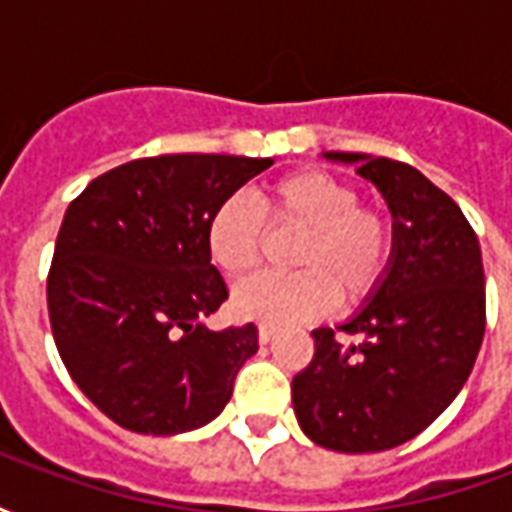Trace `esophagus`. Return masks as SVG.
I'll use <instances>...</instances> for the list:
<instances>
[{"instance_id":"esophagus-1","label":"esophagus","mask_w":512,"mask_h":512,"mask_svg":"<svg viewBox=\"0 0 512 512\" xmlns=\"http://www.w3.org/2000/svg\"><path fill=\"white\" fill-rule=\"evenodd\" d=\"M274 334H277V329H274V326H266V323H263V326L257 329V340H260V343H263V345H268V343H271V340H274Z\"/></svg>"}]
</instances>
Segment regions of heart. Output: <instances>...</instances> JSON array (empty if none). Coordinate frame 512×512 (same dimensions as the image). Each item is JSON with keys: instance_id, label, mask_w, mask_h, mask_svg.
Here are the masks:
<instances>
[{"instance_id": "1", "label": "heart", "mask_w": 512, "mask_h": 512, "mask_svg": "<svg viewBox=\"0 0 512 512\" xmlns=\"http://www.w3.org/2000/svg\"><path fill=\"white\" fill-rule=\"evenodd\" d=\"M301 235L293 246L290 277H257L238 285L233 312L268 326L312 321L343 304L367 299L384 279L392 257V222L384 211L359 205L351 183L318 169L290 172L271 183L260 211L244 194L224 197L208 216L205 246L227 277H244L266 255L268 231Z\"/></svg>"}]
</instances>
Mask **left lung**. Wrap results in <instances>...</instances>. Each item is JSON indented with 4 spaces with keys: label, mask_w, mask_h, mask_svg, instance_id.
<instances>
[{
    "label": "left lung",
    "mask_w": 512,
    "mask_h": 512,
    "mask_svg": "<svg viewBox=\"0 0 512 512\" xmlns=\"http://www.w3.org/2000/svg\"><path fill=\"white\" fill-rule=\"evenodd\" d=\"M354 164L392 213V257L376 293L340 326V345L315 329V356L293 378L304 436L337 452L406 444L458 397L485 334V274L461 208L419 169L365 153H323Z\"/></svg>",
    "instance_id": "1"
}]
</instances>
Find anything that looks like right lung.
<instances>
[{"label": "right lung", "instance_id": "1", "mask_svg": "<svg viewBox=\"0 0 512 512\" xmlns=\"http://www.w3.org/2000/svg\"><path fill=\"white\" fill-rule=\"evenodd\" d=\"M271 158H136L68 205L49 271V318L68 373L120 428L178 436L208 425L257 354L255 323L208 329L227 299L211 266V211Z\"/></svg>", "mask_w": 512, "mask_h": 512}]
</instances>
